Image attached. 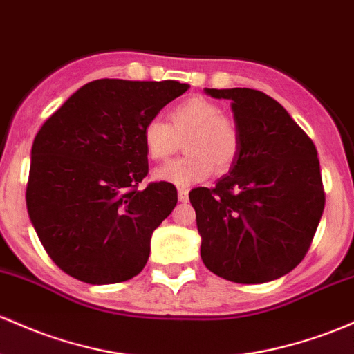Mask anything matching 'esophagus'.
I'll list each match as a JSON object with an SVG mask.
<instances>
[{"label":"esophagus","instance_id":"obj_1","mask_svg":"<svg viewBox=\"0 0 354 354\" xmlns=\"http://www.w3.org/2000/svg\"><path fill=\"white\" fill-rule=\"evenodd\" d=\"M188 193H189L188 188H178V200H180L181 203H186V201L189 200Z\"/></svg>","mask_w":354,"mask_h":354}]
</instances>
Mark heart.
<instances>
[{
	"instance_id": "heart-1",
	"label": "heart",
	"mask_w": 354,
	"mask_h": 354,
	"mask_svg": "<svg viewBox=\"0 0 354 354\" xmlns=\"http://www.w3.org/2000/svg\"><path fill=\"white\" fill-rule=\"evenodd\" d=\"M185 139L186 156L154 171L162 183L189 186L207 180L213 169L225 171L234 165L240 151V131L220 107L205 97H189L171 109L169 124L153 118L142 127V142L154 161L168 159Z\"/></svg>"
}]
</instances>
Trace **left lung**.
Here are the masks:
<instances>
[{"instance_id":"left-lung-1","label":"left lung","mask_w":354,"mask_h":354,"mask_svg":"<svg viewBox=\"0 0 354 354\" xmlns=\"http://www.w3.org/2000/svg\"><path fill=\"white\" fill-rule=\"evenodd\" d=\"M230 100L240 151L213 188H195L200 254L208 270L262 284L304 259L324 209L317 151L277 100L254 88H205Z\"/></svg>"}]
</instances>
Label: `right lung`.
Masks as SVG:
<instances>
[{
	"label": "right lung",
	"instance_id": "1",
	"mask_svg": "<svg viewBox=\"0 0 354 354\" xmlns=\"http://www.w3.org/2000/svg\"><path fill=\"white\" fill-rule=\"evenodd\" d=\"M188 85L100 79L85 84L35 136L26 208L50 259L87 284L145 269L151 236L176 207L171 183H149L142 127Z\"/></svg>",
	"mask_w": 354,
	"mask_h": 354
}]
</instances>
